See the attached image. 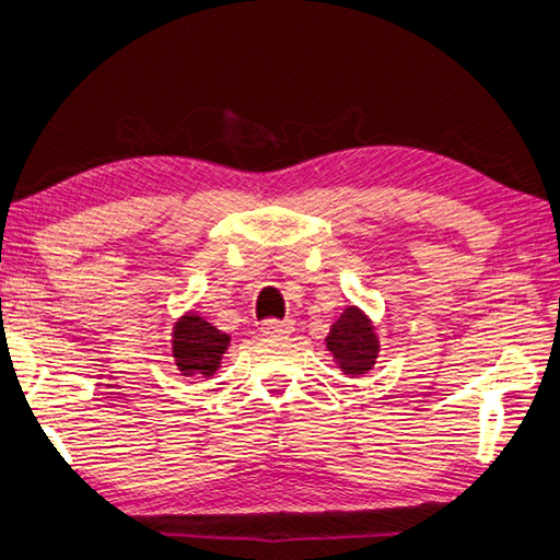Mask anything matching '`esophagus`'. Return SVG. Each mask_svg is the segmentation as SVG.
<instances>
[{"mask_svg": "<svg viewBox=\"0 0 560 560\" xmlns=\"http://www.w3.org/2000/svg\"><path fill=\"white\" fill-rule=\"evenodd\" d=\"M291 328H293V323L291 320H277V318H269V320H264L261 323V332L264 335H283V332H291Z\"/></svg>", "mask_w": 560, "mask_h": 560, "instance_id": "1", "label": "esophagus"}]
</instances>
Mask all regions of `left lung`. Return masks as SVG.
Returning <instances> with one entry per match:
<instances>
[{"label": "left lung", "mask_w": 560, "mask_h": 560, "mask_svg": "<svg viewBox=\"0 0 560 560\" xmlns=\"http://www.w3.org/2000/svg\"><path fill=\"white\" fill-rule=\"evenodd\" d=\"M325 345H328L335 362L340 364V370L348 377H358V374L370 372L374 362H377V332H374L368 315L354 306L345 308L340 318L332 323Z\"/></svg>", "instance_id": "obj_1"}]
</instances>
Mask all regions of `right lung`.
Returning a JSON list of instances; mask_svg holds the SVG:
<instances>
[{"label":"right lung","mask_w":560,"mask_h":560,"mask_svg":"<svg viewBox=\"0 0 560 560\" xmlns=\"http://www.w3.org/2000/svg\"><path fill=\"white\" fill-rule=\"evenodd\" d=\"M228 345L230 335L202 320L200 315L188 313L174 325V360L186 377H212Z\"/></svg>","instance_id":"obj_1"}]
</instances>
